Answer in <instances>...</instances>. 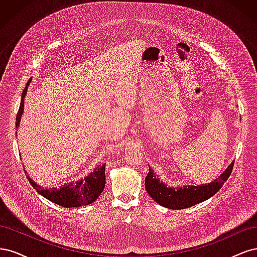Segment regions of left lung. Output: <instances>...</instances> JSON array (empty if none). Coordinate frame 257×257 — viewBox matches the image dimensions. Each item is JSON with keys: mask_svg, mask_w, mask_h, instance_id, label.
Listing matches in <instances>:
<instances>
[{"mask_svg": "<svg viewBox=\"0 0 257 257\" xmlns=\"http://www.w3.org/2000/svg\"><path fill=\"white\" fill-rule=\"evenodd\" d=\"M234 162L224 170L219 178L214 181L203 185H188V186H179V188H172L163 182H160L157 175L149 167V173L146 177L145 184L148 194L153 198L155 203L166 207L168 209L180 210L192 207L196 204L203 203L208 198L212 197L217 191H220L222 185L227 180L231 174Z\"/></svg>", "mask_w": 257, "mask_h": 257, "instance_id": "8db88e82", "label": "left lung"}]
</instances>
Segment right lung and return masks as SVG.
Listing matches in <instances>:
<instances>
[{
  "mask_svg": "<svg viewBox=\"0 0 257 257\" xmlns=\"http://www.w3.org/2000/svg\"><path fill=\"white\" fill-rule=\"evenodd\" d=\"M31 79L28 81L29 85ZM28 87L25 88L22 92L21 103L19 110L16 116V126L18 127L21 120V115L23 113V107H25V96L27 94ZM28 175V173L26 172ZM31 185L41 194L45 198L49 199L52 203L60 205L65 208H74L80 206H88L95 201L97 197L102 194L106 179H105V164L102 166L95 167L92 172L84 179L77 181L75 183L69 182L67 184L62 185L60 189L51 188V189H43V186L36 184L32 179L28 176Z\"/></svg>",
  "mask_w": 257,
  "mask_h": 257,
  "instance_id": "add662e5",
  "label": "right lung"
}]
</instances>
